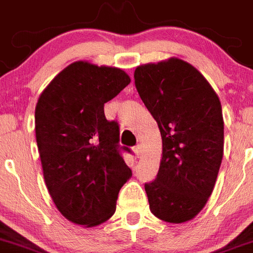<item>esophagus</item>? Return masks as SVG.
Masks as SVG:
<instances>
[{"instance_id": "obj_1", "label": "esophagus", "mask_w": 253, "mask_h": 253, "mask_svg": "<svg viewBox=\"0 0 253 253\" xmlns=\"http://www.w3.org/2000/svg\"><path fill=\"white\" fill-rule=\"evenodd\" d=\"M133 151H135L137 158H141V156H142V146H141V145H136V146L133 147Z\"/></svg>"}]
</instances>
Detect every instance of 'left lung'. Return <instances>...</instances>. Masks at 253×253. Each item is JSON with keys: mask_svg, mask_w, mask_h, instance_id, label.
I'll list each match as a JSON object with an SVG mask.
<instances>
[{"mask_svg": "<svg viewBox=\"0 0 253 253\" xmlns=\"http://www.w3.org/2000/svg\"><path fill=\"white\" fill-rule=\"evenodd\" d=\"M141 99L163 138L154 181L145 184L150 211L161 220H190L206 206L223 158L222 106L193 65L172 58L135 70Z\"/></svg>", "mask_w": 253, "mask_h": 253, "instance_id": "1", "label": "left lung"}]
</instances>
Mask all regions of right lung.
<instances>
[{
	"mask_svg": "<svg viewBox=\"0 0 253 253\" xmlns=\"http://www.w3.org/2000/svg\"><path fill=\"white\" fill-rule=\"evenodd\" d=\"M131 82L118 68L76 61L39 97L35 132L45 184L68 220L98 226L113 215L131 169L120 145V126L104 116V103Z\"/></svg>",
	"mask_w": 253,
	"mask_h": 253,
	"instance_id": "right-lung-1",
	"label": "right lung"
}]
</instances>
